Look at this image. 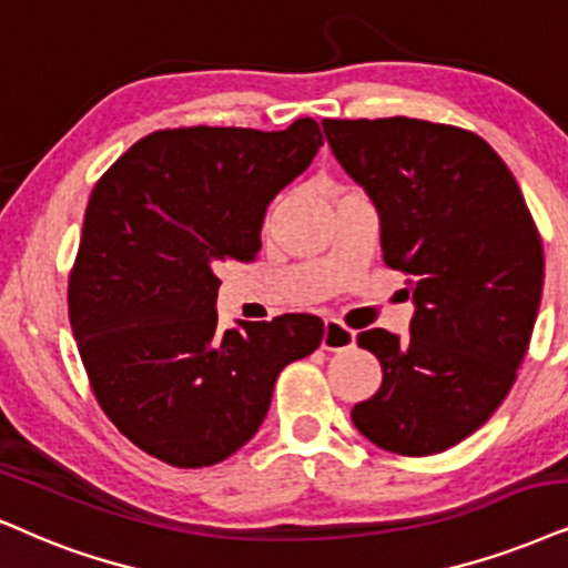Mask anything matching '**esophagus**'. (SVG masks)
Instances as JSON below:
<instances>
[{
    "instance_id": "34e87169",
    "label": "esophagus",
    "mask_w": 568,
    "mask_h": 568,
    "mask_svg": "<svg viewBox=\"0 0 568 568\" xmlns=\"http://www.w3.org/2000/svg\"><path fill=\"white\" fill-rule=\"evenodd\" d=\"M356 343V333L348 329L341 322L327 320L325 322V335H322V348L325 351H346Z\"/></svg>"
}]
</instances>
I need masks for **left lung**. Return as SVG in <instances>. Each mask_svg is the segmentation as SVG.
<instances>
[{"label": "left lung", "instance_id": "obj_1", "mask_svg": "<svg viewBox=\"0 0 568 568\" xmlns=\"http://www.w3.org/2000/svg\"><path fill=\"white\" fill-rule=\"evenodd\" d=\"M329 149L375 201L383 260L408 275L412 335L358 346L383 385L358 433L400 456L454 448L511 390L542 296V241L511 170L477 133L412 118L325 120Z\"/></svg>", "mask_w": 568, "mask_h": 568}]
</instances>
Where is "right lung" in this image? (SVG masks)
Segmentation results:
<instances>
[{"label": "right lung", "mask_w": 568, "mask_h": 568, "mask_svg": "<svg viewBox=\"0 0 568 568\" xmlns=\"http://www.w3.org/2000/svg\"><path fill=\"white\" fill-rule=\"evenodd\" d=\"M322 131L175 128L135 141L93 185L68 306L91 390L128 440L181 469L246 445L280 372L317 351L312 314L217 333V270L251 262L270 201Z\"/></svg>", "instance_id": "right-lung-1"}]
</instances>
